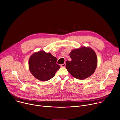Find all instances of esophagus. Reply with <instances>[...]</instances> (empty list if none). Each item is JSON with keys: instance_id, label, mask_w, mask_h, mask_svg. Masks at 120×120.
<instances>
[{"instance_id": "1", "label": "esophagus", "mask_w": 120, "mask_h": 120, "mask_svg": "<svg viewBox=\"0 0 120 120\" xmlns=\"http://www.w3.org/2000/svg\"><path fill=\"white\" fill-rule=\"evenodd\" d=\"M65 66H66V64H65V63L62 64H61V65H60L61 67H65Z\"/></svg>"}]
</instances>
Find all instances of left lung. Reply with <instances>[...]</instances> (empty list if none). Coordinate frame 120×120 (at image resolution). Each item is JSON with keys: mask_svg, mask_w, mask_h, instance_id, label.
I'll use <instances>...</instances> for the list:
<instances>
[{"mask_svg": "<svg viewBox=\"0 0 120 120\" xmlns=\"http://www.w3.org/2000/svg\"><path fill=\"white\" fill-rule=\"evenodd\" d=\"M69 56L71 61H66V68L73 77L84 79L94 73L98 65V58L91 48L83 46L74 49L70 52Z\"/></svg>", "mask_w": 120, "mask_h": 120, "instance_id": "8db88e82", "label": "left lung"}]
</instances>
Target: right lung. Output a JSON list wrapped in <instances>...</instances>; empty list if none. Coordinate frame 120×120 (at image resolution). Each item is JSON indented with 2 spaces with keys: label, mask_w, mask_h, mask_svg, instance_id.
I'll return each instance as SVG.
<instances>
[{
  "label": "right lung",
  "mask_w": 120,
  "mask_h": 120,
  "mask_svg": "<svg viewBox=\"0 0 120 120\" xmlns=\"http://www.w3.org/2000/svg\"><path fill=\"white\" fill-rule=\"evenodd\" d=\"M57 59L51 53L41 51L33 53L29 60V68L37 79L46 81L52 78L60 66Z\"/></svg>",
  "instance_id": "right-lung-1"
}]
</instances>
